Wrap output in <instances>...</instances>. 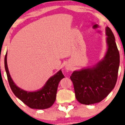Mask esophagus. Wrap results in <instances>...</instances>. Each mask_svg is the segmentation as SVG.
Wrapping results in <instances>:
<instances>
[{
    "label": "esophagus",
    "mask_w": 125,
    "mask_h": 125,
    "mask_svg": "<svg viewBox=\"0 0 125 125\" xmlns=\"http://www.w3.org/2000/svg\"><path fill=\"white\" fill-rule=\"evenodd\" d=\"M66 69L67 70H71V67L69 65H68V64H67V65L66 66Z\"/></svg>",
    "instance_id": "1"
}]
</instances>
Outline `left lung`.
<instances>
[{"instance_id": "8db88e82", "label": "left lung", "mask_w": 125, "mask_h": 125, "mask_svg": "<svg viewBox=\"0 0 125 125\" xmlns=\"http://www.w3.org/2000/svg\"><path fill=\"white\" fill-rule=\"evenodd\" d=\"M107 51L104 59L92 68L74 71L71 76L75 96L82 104H96L109 94L116 83L119 52L111 29L106 27Z\"/></svg>"}]
</instances>
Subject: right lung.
<instances>
[{
  "label": "right lung",
  "mask_w": 125,
  "mask_h": 125,
  "mask_svg": "<svg viewBox=\"0 0 125 125\" xmlns=\"http://www.w3.org/2000/svg\"><path fill=\"white\" fill-rule=\"evenodd\" d=\"M5 67L9 83L13 93L28 106L31 109H44L53 105L56 100L59 83L64 77L61 71L51 77L42 89L30 92L20 89L13 82L7 65V53L5 57Z\"/></svg>",
  "instance_id": "1"
}]
</instances>
